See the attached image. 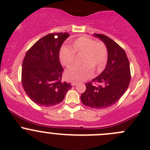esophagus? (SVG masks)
Instances as JSON below:
<instances>
[{
	"mask_svg": "<svg viewBox=\"0 0 150 150\" xmlns=\"http://www.w3.org/2000/svg\"><path fill=\"white\" fill-rule=\"evenodd\" d=\"M71 85H72V86H76V85H78V83H77V82H72V83H71Z\"/></svg>",
	"mask_w": 150,
	"mask_h": 150,
	"instance_id": "34e87169",
	"label": "esophagus"
}]
</instances>
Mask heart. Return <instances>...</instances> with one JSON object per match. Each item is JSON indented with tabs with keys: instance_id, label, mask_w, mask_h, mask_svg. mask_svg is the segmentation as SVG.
<instances>
[{
	"instance_id": "b5f03b06",
	"label": "heart",
	"mask_w": 150,
	"mask_h": 150,
	"mask_svg": "<svg viewBox=\"0 0 150 150\" xmlns=\"http://www.w3.org/2000/svg\"><path fill=\"white\" fill-rule=\"evenodd\" d=\"M70 48L63 46L59 51L62 64L69 67L74 64L76 55H83L81 66H75L67 69L64 77L69 81H82L91 75L92 70L101 72L105 67L108 57L107 46L102 42H96L88 37H81L72 40Z\"/></svg>"
}]
</instances>
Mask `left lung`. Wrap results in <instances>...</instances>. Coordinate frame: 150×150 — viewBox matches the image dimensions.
<instances>
[{
	"instance_id": "1",
	"label": "left lung",
	"mask_w": 150,
	"mask_h": 150,
	"mask_svg": "<svg viewBox=\"0 0 150 150\" xmlns=\"http://www.w3.org/2000/svg\"><path fill=\"white\" fill-rule=\"evenodd\" d=\"M94 36L107 46V66L99 76L92 80L96 86L91 82L86 83V90L81 99L85 106L104 109L115 104L126 91L131 81L130 64L125 51L114 40L104 35Z\"/></svg>"
}]
</instances>
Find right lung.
<instances>
[{"mask_svg":"<svg viewBox=\"0 0 150 150\" xmlns=\"http://www.w3.org/2000/svg\"><path fill=\"white\" fill-rule=\"evenodd\" d=\"M67 33H51L38 40L27 51L22 62V83L30 99L39 106L51 107L61 103L72 88L62 82L63 67L59 51Z\"/></svg>","mask_w":150,"mask_h":150,"instance_id":"1","label":"right lung"}]
</instances>
